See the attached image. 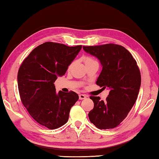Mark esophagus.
Instances as JSON below:
<instances>
[{
    "instance_id": "34e87169",
    "label": "esophagus",
    "mask_w": 159,
    "mask_h": 159,
    "mask_svg": "<svg viewBox=\"0 0 159 159\" xmlns=\"http://www.w3.org/2000/svg\"><path fill=\"white\" fill-rule=\"evenodd\" d=\"M87 98V96L85 95H83V94H80L79 95V99H84Z\"/></svg>"
}]
</instances>
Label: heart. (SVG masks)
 <instances>
[{
  "label": "heart",
  "instance_id": "heart-1",
  "mask_svg": "<svg viewBox=\"0 0 159 159\" xmlns=\"http://www.w3.org/2000/svg\"><path fill=\"white\" fill-rule=\"evenodd\" d=\"M94 61L92 58L90 57H86L85 59V62H89V61Z\"/></svg>",
  "mask_w": 159,
  "mask_h": 159
}]
</instances>
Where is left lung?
<instances>
[{
	"label": "left lung",
	"mask_w": 159,
	"mask_h": 159,
	"mask_svg": "<svg viewBox=\"0 0 159 159\" xmlns=\"http://www.w3.org/2000/svg\"><path fill=\"white\" fill-rule=\"evenodd\" d=\"M100 61L102 70L96 83L109 89L106 101L91 96L94 108L88 117L99 129H111L121 123L135 103L141 85L140 71L131 54L116 44L83 46Z\"/></svg>",
	"instance_id": "1"
}]
</instances>
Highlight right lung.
<instances>
[{
    "mask_svg": "<svg viewBox=\"0 0 159 159\" xmlns=\"http://www.w3.org/2000/svg\"><path fill=\"white\" fill-rule=\"evenodd\" d=\"M81 48V45L44 43L31 51L18 71V89L23 105L36 122L50 130L68 121L70 109L79 99L73 91L56 92L54 83L65 74Z\"/></svg>",
    "mask_w": 159,
    "mask_h": 159,
    "instance_id": "1",
    "label": "right lung"
}]
</instances>
